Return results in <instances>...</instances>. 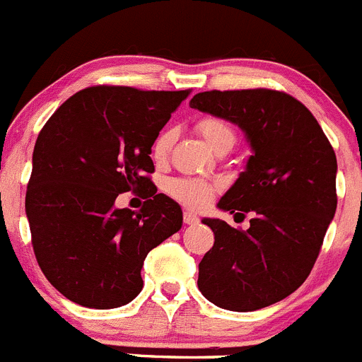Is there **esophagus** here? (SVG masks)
Here are the masks:
<instances>
[{
    "instance_id": "1",
    "label": "esophagus",
    "mask_w": 362,
    "mask_h": 362,
    "mask_svg": "<svg viewBox=\"0 0 362 362\" xmlns=\"http://www.w3.org/2000/svg\"><path fill=\"white\" fill-rule=\"evenodd\" d=\"M198 221H200V219H198V216L194 214V212L184 211V223H185V225H197Z\"/></svg>"
}]
</instances>
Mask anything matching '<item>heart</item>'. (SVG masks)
<instances>
[{
	"instance_id": "heart-1",
	"label": "heart",
	"mask_w": 362,
	"mask_h": 362,
	"mask_svg": "<svg viewBox=\"0 0 362 362\" xmlns=\"http://www.w3.org/2000/svg\"><path fill=\"white\" fill-rule=\"evenodd\" d=\"M197 130L202 137L211 144L214 150L225 146H234L235 143V128L225 117L219 116H204L197 121ZM175 143V132L171 128H164L151 143V158L155 164H164L170 158L171 148ZM216 191V185L204 178L182 177L173 178L168 182V192L180 204L187 205L191 209H202L207 205L212 194Z\"/></svg>"
}]
</instances>
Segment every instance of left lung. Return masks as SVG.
I'll use <instances>...</instances> for the list:
<instances>
[{
	"label": "left lung",
	"instance_id": "obj_1",
	"mask_svg": "<svg viewBox=\"0 0 362 362\" xmlns=\"http://www.w3.org/2000/svg\"><path fill=\"white\" fill-rule=\"evenodd\" d=\"M189 105L243 128L253 151L218 204L243 218L252 212L250 228L204 219L214 246L200 262L198 289L238 313L280 302L309 276L336 212L332 144L305 105L282 90H205Z\"/></svg>",
	"mask_w": 362,
	"mask_h": 362
}]
</instances>
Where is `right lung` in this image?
Wrapping results in <instances>:
<instances>
[{
	"label": "right lung",
	"mask_w": 362,
	"mask_h": 362,
	"mask_svg": "<svg viewBox=\"0 0 362 362\" xmlns=\"http://www.w3.org/2000/svg\"><path fill=\"white\" fill-rule=\"evenodd\" d=\"M189 93L87 87L40 130L26 216L44 276L71 302L90 309L132 302L148 252L180 230L182 209L157 192L150 153ZM127 190L147 200L139 211L115 209Z\"/></svg>",
	"instance_id": "1"
}]
</instances>
